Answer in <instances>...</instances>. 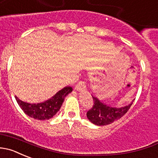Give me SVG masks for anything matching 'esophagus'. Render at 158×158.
I'll use <instances>...</instances> for the list:
<instances>
[{
  "instance_id": "1",
  "label": "esophagus",
  "mask_w": 158,
  "mask_h": 158,
  "mask_svg": "<svg viewBox=\"0 0 158 158\" xmlns=\"http://www.w3.org/2000/svg\"><path fill=\"white\" fill-rule=\"evenodd\" d=\"M85 89V84L83 80H80L78 82V83L76 85V90H82Z\"/></svg>"
}]
</instances>
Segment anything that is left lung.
Instances as JSON below:
<instances>
[{
  "instance_id": "left-lung-1",
  "label": "left lung",
  "mask_w": 158,
  "mask_h": 158,
  "mask_svg": "<svg viewBox=\"0 0 158 158\" xmlns=\"http://www.w3.org/2000/svg\"><path fill=\"white\" fill-rule=\"evenodd\" d=\"M93 105L86 113L90 122L97 126H105L110 124L124 116L131 108L132 103L124 107L116 108L102 103L97 98L93 96Z\"/></svg>"
}]
</instances>
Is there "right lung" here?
I'll return each mask as SVG.
<instances>
[{
    "label": "right lung",
    "instance_id": "1",
    "mask_svg": "<svg viewBox=\"0 0 158 158\" xmlns=\"http://www.w3.org/2000/svg\"><path fill=\"white\" fill-rule=\"evenodd\" d=\"M73 91L71 86H66L58 92L52 98L41 103H27L15 96L17 102L25 114L39 120H48L60 110L65 97Z\"/></svg>",
    "mask_w": 158,
    "mask_h": 158
}]
</instances>
